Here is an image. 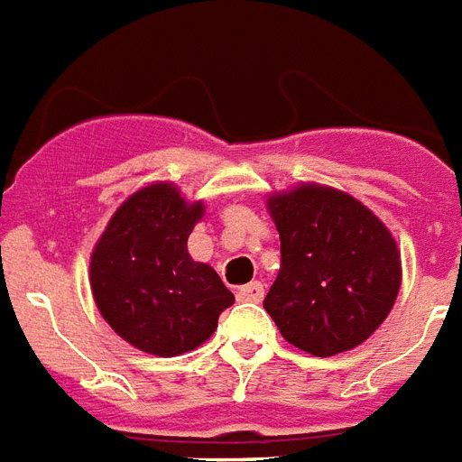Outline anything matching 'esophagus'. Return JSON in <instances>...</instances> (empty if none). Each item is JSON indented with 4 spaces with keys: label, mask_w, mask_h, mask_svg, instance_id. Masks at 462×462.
I'll return each mask as SVG.
<instances>
[{
    "label": "esophagus",
    "mask_w": 462,
    "mask_h": 462,
    "mask_svg": "<svg viewBox=\"0 0 462 462\" xmlns=\"http://www.w3.org/2000/svg\"><path fill=\"white\" fill-rule=\"evenodd\" d=\"M238 300H245V302H260L264 298V286L260 282H253L248 286H241L238 289Z\"/></svg>",
    "instance_id": "obj_1"
}]
</instances>
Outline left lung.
Instances as JSON below:
<instances>
[{
	"label": "left lung",
	"instance_id": "left-lung-1",
	"mask_svg": "<svg viewBox=\"0 0 462 462\" xmlns=\"http://www.w3.org/2000/svg\"><path fill=\"white\" fill-rule=\"evenodd\" d=\"M282 269L264 310L282 336L329 357L367 341L396 302L401 253L379 217L348 193L302 183L267 200Z\"/></svg>",
	"mask_w": 462,
	"mask_h": 462
}]
</instances>
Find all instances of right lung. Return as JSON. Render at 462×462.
<instances>
[{
    "mask_svg": "<svg viewBox=\"0 0 462 462\" xmlns=\"http://www.w3.org/2000/svg\"><path fill=\"white\" fill-rule=\"evenodd\" d=\"M205 214L171 183L133 193L99 236L90 257L97 310L116 334L152 356L198 348L217 329L234 293L209 264L188 254V236Z\"/></svg>",
    "mask_w": 462,
    "mask_h": 462,
    "instance_id": "right-lung-1",
    "label": "right lung"
}]
</instances>
